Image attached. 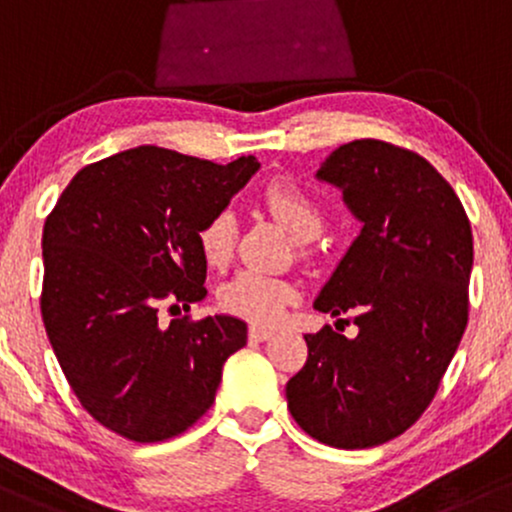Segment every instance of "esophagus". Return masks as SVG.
<instances>
[{
	"label": "esophagus",
	"instance_id": "esophagus-1",
	"mask_svg": "<svg viewBox=\"0 0 512 512\" xmlns=\"http://www.w3.org/2000/svg\"><path fill=\"white\" fill-rule=\"evenodd\" d=\"M271 336H273V329H268V326H251L249 329L251 341H266V338Z\"/></svg>",
	"mask_w": 512,
	"mask_h": 512
}]
</instances>
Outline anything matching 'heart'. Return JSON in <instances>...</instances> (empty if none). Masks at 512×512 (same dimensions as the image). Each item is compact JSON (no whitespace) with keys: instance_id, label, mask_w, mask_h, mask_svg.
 Returning a JSON list of instances; mask_svg holds the SVG:
<instances>
[{"instance_id":"1","label":"heart","mask_w":512,"mask_h":512,"mask_svg":"<svg viewBox=\"0 0 512 512\" xmlns=\"http://www.w3.org/2000/svg\"><path fill=\"white\" fill-rule=\"evenodd\" d=\"M263 203L275 220L300 241H312L324 232V210L317 200L287 181H271L263 191ZM237 215L232 210H217L198 232L203 261L210 268H225L237 246ZM297 300V287L285 278L261 271H239L220 287L222 309L234 317L254 324H273L285 312L287 304Z\"/></svg>"}]
</instances>
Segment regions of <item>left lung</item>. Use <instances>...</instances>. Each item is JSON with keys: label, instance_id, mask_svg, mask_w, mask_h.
I'll return each mask as SVG.
<instances>
[{"label": "left lung", "instance_id": "1", "mask_svg": "<svg viewBox=\"0 0 512 512\" xmlns=\"http://www.w3.org/2000/svg\"><path fill=\"white\" fill-rule=\"evenodd\" d=\"M317 179L341 188L363 229L314 309L353 312L358 336H304L287 409L314 440L365 450L411 428L438 392L467 329L472 225L435 166L389 142L341 145Z\"/></svg>", "mask_w": 512, "mask_h": 512}]
</instances>
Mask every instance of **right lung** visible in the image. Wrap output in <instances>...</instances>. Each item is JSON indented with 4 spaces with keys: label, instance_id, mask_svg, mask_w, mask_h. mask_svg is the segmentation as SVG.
<instances>
[{
    "label": "right lung",
    "instance_id": "right-lung-1",
    "mask_svg": "<svg viewBox=\"0 0 512 512\" xmlns=\"http://www.w3.org/2000/svg\"><path fill=\"white\" fill-rule=\"evenodd\" d=\"M142 145L84 166L43 227L40 312L72 392L101 426L135 442L183 433L210 409L246 324L191 309L208 263L198 232L258 171Z\"/></svg>",
    "mask_w": 512,
    "mask_h": 512
}]
</instances>
